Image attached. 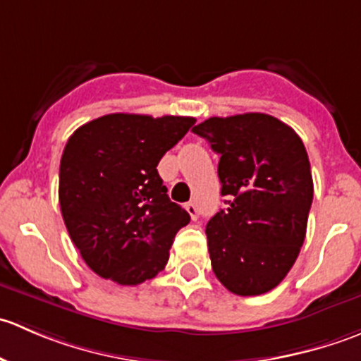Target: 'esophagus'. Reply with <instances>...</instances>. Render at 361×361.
Listing matches in <instances>:
<instances>
[{
    "mask_svg": "<svg viewBox=\"0 0 361 361\" xmlns=\"http://www.w3.org/2000/svg\"><path fill=\"white\" fill-rule=\"evenodd\" d=\"M185 209L188 211V214H190L192 220H197V218H199V207L195 206L194 202H188L187 206H185Z\"/></svg>",
    "mask_w": 361,
    "mask_h": 361,
    "instance_id": "esophagus-1",
    "label": "esophagus"
}]
</instances>
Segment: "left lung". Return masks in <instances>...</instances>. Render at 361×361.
Here are the masks:
<instances>
[{
  "instance_id": "left-lung-1",
  "label": "left lung",
  "mask_w": 361,
  "mask_h": 361,
  "mask_svg": "<svg viewBox=\"0 0 361 361\" xmlns=\"http://www.w3.org/2000/svg\"><path fill=\"white\" fill-rule=\"evenodd\" d=\"M220 155L227 207L206 225L211 267L235 295L271 292L293 267L312 202L311 164L290 126L265 113L211 116L195 126Z\"/></svg>"
}]
</instances>
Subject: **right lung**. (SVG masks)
Masks as SVG:
<instances>
[{
  "label": "right lung",
  "mask_w": 361,
  "mask_h": 361,
  "mask_svg": "<svg viewBox=\"0 0 361 361\" xmlns=\"http://www.w3.org/2000/svg\"><path fill=\"white\" fill-rule=\"evenodd\" d=\"M194 123L192 116L111 113L71 134L59 167L61 213L97 276L136 286L166 267L190 214L171 202L157 166Z\"/></svg>",
  "instance_id": "right-lung-1"
}]
</instances>
